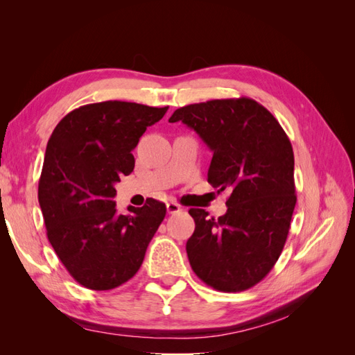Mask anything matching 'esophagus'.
<instances>
[{"mask_svg":"<svg viewBox=\"0 0 355 355\" xmlns=\"http://www.w3.org/2000/svg\"><path fill=\"white\" fill-rule=\"evenodd\" d=\"M180 210H182L180 204L173 202V201L167 202V213H168V214H175V213H178V211H180Z\"/></svg>","mask_w":355,"mask_h":355,"instance_id":"1","label":"esophagus"}]
</instances>
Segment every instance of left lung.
Here are the masks:
<instances>
[{"instance_id": "1", "label": "left lung", "mask_w": 355, "mask_h": 355, "mask_svg": "<svg viewBox=\"0 0 355 355\" xmlns=\"http://www.w3.org/2000/svg\"><path fill=\"white\" fill-rule=\"evenodd\" d=\"M194 128L213 151L207 180L230 191L218 219L189 209L192 271L219 292H243L270 272L286 244L296 204L295 157L283 127L250 98L182 106L168 118Z\"/></svg>"}]
</instances>
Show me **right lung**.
I'll return each instance as SVG.
<instances>
[{"label":"right lung","instance_id":"add662e5","mask_svg":"<svg viewBox=\"0 0 355 355\" xmlns=\"http://www.w3.org/2000/svg\"><path fill=\"white\" fill-rule=\"evenodd\" d=\"M168 106L106 101L71 111L53 130L38 184L47 239L75 282L111 290L139 271L166 204L149 198L118 214L114 185L135 168L146 127Z\"/></svg>","mask_w":355,"mask_h":355}]
</instances>
